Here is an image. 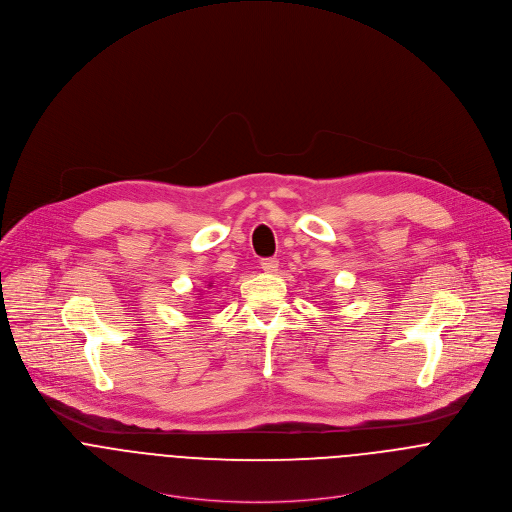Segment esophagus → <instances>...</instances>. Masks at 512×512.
<instances>
[{"label": "esophagus", "instance_id": "1", "mask_svg": "<svg viewBox=\"0 0 512 512\" xmlns=\"http://www.w3.org/2000/svg\"><path fill=\"white\" fill-rule=\"evenodd\" d=\"M278 258H262L260 260V268L264 270V272H276L278 270Z\"/></svg>", "mask_w": 512, "mask_h": 512}]
</instances>
